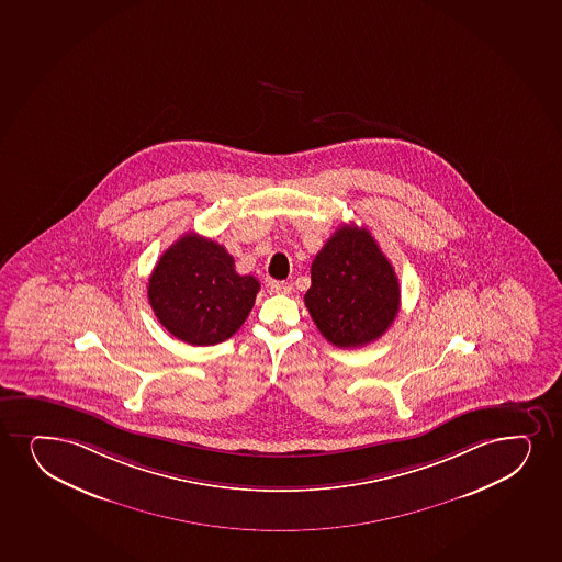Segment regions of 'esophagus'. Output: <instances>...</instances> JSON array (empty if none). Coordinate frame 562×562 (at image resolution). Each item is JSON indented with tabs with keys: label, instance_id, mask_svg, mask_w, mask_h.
Here are the masks:
<instances>
[{
	"label": "esophagus",
	"instance_id": "1",
	"mask_svg": "<svg viewBox=\"0 0 562 562\" xmlns=\"http://www.w3.org/2000/svg\"><path fill=\"white\" fill-rule=\"evenodd\" d=\"M267 290H269V293H277V295H288V293H291V284L278 282V280H269Z\"/></svg>",
	"mask_w": 562,
	"mask_h": 562
}]
</instances>
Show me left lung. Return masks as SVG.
<instances>
[{"label":"left lung","instance_id":"left-lung-1","mask_svg":"<svg viewBox=\"0 0 562 562\" xmlns=\"http://www.w3.org/2000/svg\"><path fill=\"white\" fill-rule=\"evenodd\" d=\"M304 304L337 348H361L390 329L401 306L395 269L364 227L340 225L317 251Z\"/></svg>","mask_w":562,"mask_h":562}]
</instances>
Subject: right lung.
Wrapping results in <instances>:
<instances>
[{
    "label": "right lung",
    "mask_w": 562,
    "mask_h": 562,
    "mask_svg": "<svg viewBox=\"0 0 562 562\" xmlns=\"http://www.w3.org/2000/svg\"><path fill=\"white\" fill-rule=\"evenodd\" d=\"M258 291V280L240 277L224 246L198 233H186L169 246L148 280V301L159 324L192 346L233 337Z\"/></svg>",
    "instance_id": "right-lung-1"
}]
</instances>
